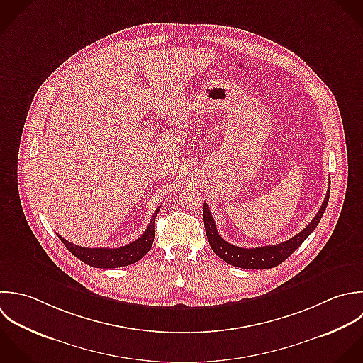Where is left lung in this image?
Masks as SVG:
<instances>
[{"label":"left lung","instance_id":"obj_1","mask_svg":"<svg viewBox=\"0 0 363 363\" xmlns=\"http://www.w3.org/2000/svg\"><path fill=\"white\" fill-rule=\"evenodd\" d=\"M330 191H331V182L328 192L325 195V199L315 215V218L311 220V223L301 230L298 235L294 238L280 243V245H270V246H262V247H255V249H243L233 246L228 243L216 230L215 220L211 215V211L206 203H203V222H205V230L208 236V242L215 252L216 256H219L222 260L226 263L240 267V269H249V270H264V269H273L279 264H281L284 260H287L301 245L303 242L315 230L318 226L327 205L330 199Z\"/></svg>","mask_w":363,"mask_h":363}]
</instances>
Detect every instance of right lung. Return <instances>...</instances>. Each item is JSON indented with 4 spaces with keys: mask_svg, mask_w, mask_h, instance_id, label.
I'll return each instance as SVG.
<instances>
[{
    "mask_svg": "<svg viewBox=\"0 0 363 363\" xmlns=\"http://www.w3.org/2000/svg\"><path fill=\"white\" fill-rule=\"evenodd\" d=\"M160 208L161 206H158V209L152 215L145 232L137 240H134L125 246H121V247H116V249L82 247V246H76V245L67 242L66 239H63L59 235L57 236H59L60 242L66 246V249L74 257H77L79 260H82L83 263L91 266V267L118 269V267L130 266V264L138 262L140 259H143L150 252L152 242H154V223H155V218H157Z\"/></svg>",
    "mask_w": 363,
    "mask_h": 363,
    "instance_id": "1",
    "label": "right lung"
}]
</instances>
